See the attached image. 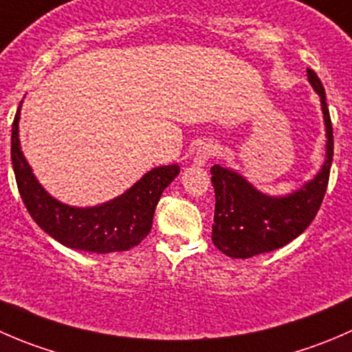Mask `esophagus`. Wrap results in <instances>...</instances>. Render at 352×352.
I'll return each instance as SVG.
<instances>
[{"instance_id": "1", "label": "esophagus", "mask_w": 352, "mask_h": 352, "mask_svg": "<svg viewBox=\"0 0 352 352\" xmlns=\"http://www.w3.org/2000/svg\"><path fill=\"white\" fill-rule=\"evenodd\" d=\"M216 155V146L211 143H204L197 148L196 155H194V165L197 166H204L212 156Z\"/></svg>"}]
</instances>
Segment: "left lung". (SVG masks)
Wrapping results in <instances>:
<instances>
[{
	"label": "left lung",
	"mask_w": 352,
	"mask_h": 352,
	"mask_svg": "<svg viewBox=\"0 0 352 352\" xmlns=\"http://www.w3.org/2000/svg\"><path fill=\"white\" fill-rule=\"evenodd\" d=\"M308 81L320 97L325 122V162L317 175L286 196H269L232 168L211 166L216 208L212 243L225 255L248 258L285 247L310 226L327 190L333 156V134L325 90L308 67Z\"/></svg>",
	"instance_id": "left-lung-1"
}]
</instances>
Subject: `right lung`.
I'll return each mask as SVG.
<instances>
[{
  "instance_id": "obj_1",
  "label": "right lung",
  "mask_w": 352,
  "mask_h": 352,
  "mask_svg": "<svg viewBox=\"0 0 352 352\" xmlns=\"http://www.w3.org/2000/svg\"><path fill=\"white\" fill-rule=\"evenodd\" d=\"M22 102L12 126V163L19 192L34 221L67 248L94 254L124 252L146 239L163 190L179 175L180 166L163 165L144 173L133 187L104 204L76 208L58 201L38 184L25 160L19 138Z\"/></svg>"
}]
</instances>
